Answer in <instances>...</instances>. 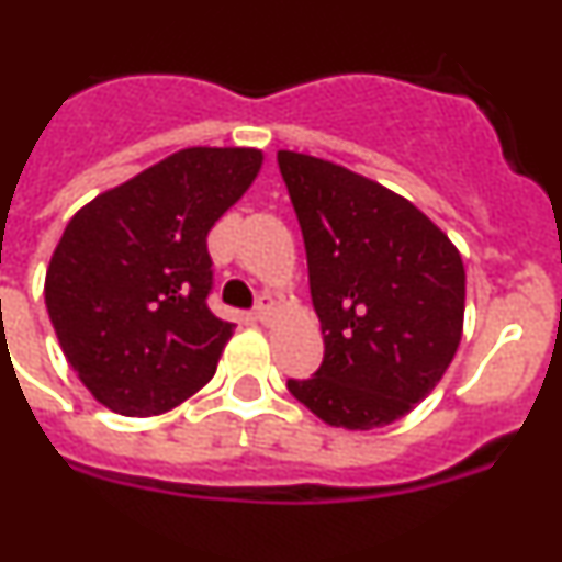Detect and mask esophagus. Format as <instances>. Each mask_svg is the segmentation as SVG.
<instances>
[{
  "instance_id": "1",
  "label": "esophagus",
  "mask_w": 562,
  "mask_h": 562,
  "mask_svg": "<svg viewBox=\"0 0 562 562\" xmlns=\"http://www.w3.org/2000/svg\"><path fill=\"white\" fill-rule=\"evenodd\" d=\"M271 315H274V302H271V296H260L258 304H255V318H258L260 324H266Z\"/></svg>"
}]
</instances>
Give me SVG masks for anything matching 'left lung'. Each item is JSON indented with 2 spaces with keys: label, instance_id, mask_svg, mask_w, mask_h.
I'll return each instance as SVG.
<instances>
[{
  "label": "left lung",
  "instance_id": "1",
  "mask_svg": "<svg viewBox=\"0 0 562 562\" xmlns=\"http://www.w3.org/2000/svg\"><path fill=\"white\" fill-rule=\"evenodd\" d=\"M307 249L324 335L313 379L288 381L326 426L373 431L406 417L459 351L464 260L392 189L307 154H277Z\"/></svg>",
  "mask_w": 562,
  "mask_h": 562
}]
</instances>
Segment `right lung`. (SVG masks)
<instances>
[{
    "mask_svg": "<svg viewBox=\"0 0 562 562\" xmlns=\"http://www.w3.org/2000/svg\"><path fill=\"white\" fill-rule=\"evenodd\" d=\"M260 165L258 148H183L68 222L43 296L65 359L98 403L156 417L216 373L236 324L205 304V238Z\"/></svg>",
    "mask_w": 562,
    "mask_h": 562,
    "instance_id": "obj_1",
    "label": "right lung"
}]
</instances>
